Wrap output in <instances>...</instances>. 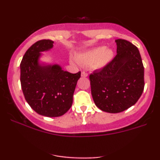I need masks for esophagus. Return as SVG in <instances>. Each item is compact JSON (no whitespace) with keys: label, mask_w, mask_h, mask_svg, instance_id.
<instances>
[{"label":"esophagus","mask_w":160,"mask_h":160,"mask_svg":"<svg viewBox=\"0 0 160 160\" xmlns=\"http://www.w3.org/2000/svg\"><path fill=\"white\" fill-rule=\"evenodd\" d=\"M81 77H82V78H86V77H87V74H86L85 71H82Z\"/></svg>","instance_id":"esophagus-1"}]
</instances>
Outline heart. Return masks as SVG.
<instances>
[{
    "label": "heart",
    "instance_id": "b5f03b06",
    "mask_svg": "<svg viewBox=\"0 0 160 160\" xmlns=\"http://www.w3.org/2000/svg\"><path fill=\"white\" fill-rule=\"evenodd\" d=\"M113 58V50L104 47H96L84 52L79 53L75 56L78 63L82 65L89 66L92 70L103 69L111 63Z\"/></svg>",
    "mask_w": 160,
    "mask_h": 160
}]
</instances>
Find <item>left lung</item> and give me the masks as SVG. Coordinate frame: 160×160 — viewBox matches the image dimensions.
I'll return each instance as SVG.
<instances>
[{"label": "left lung", "mask_w": 160, "mask_h": 160, "mask_svg": "<svg viewBox=\"0 0 160 160\" xmlns=\"http://www.w3.org/2000/svg\"><path fill=\"white\" fill-rule=\"evenodd\" d=\"M117 56L109 65L89 75L95 105L117 113L133 106L144 87V69L138 49L122 39L115 40Z\"/></svg>", "instance_id": "8db88e82"}]
</instances>
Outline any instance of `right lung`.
Returning a JSON list of instances; mask_svg holds the SVG:
<instances>
[{"label":"right lung","mask_w":160,"mask_h":160,"mask_svg":"<svg viewBox=\"0 0 160 160\" xmlns=\"http://www.w3.org/2000/svg\"><path fill=\"white\" fill-rule=\"evenodd\" d=\"M51 40L37 41L24 55L20 64V82L24 96L38 114L48 117L62 116L71 108L80 71H65L57 64L40 62L42 52L53 47Z\"/></svg>","instance_id":"add662e5"}]
</instances>
